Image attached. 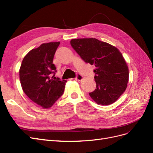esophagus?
<instances>
[{
    "label": "esophagus",
    "mask_w": 153,
    "mask_h": 153,
    "mask_svg": "<svg viewBox=\"0 0 153 153\" xmlns=\"http://www.w3.org/2000/svg\"><path fill=\"white\" fill-rule=\"evenodd\" d=\"M75 79L77 80V81H82L83 79V76H81V74H77Z\"/></svg>",
    "instance_id": "34e87169"
}]
</instances>
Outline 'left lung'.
I'll return each mask as SVG.
<instances>
[{
    "instance_id": "obj_1",
    "label": "left lung",
    "mask_w": 153,
    "mask_h": 153,
    "mask_svg": "<svg viewBox=\"0 0 153 153\" xmlns=\"http://www.w3.org/2000/svg\"><path fill=\"white\" fill-rule=\"evenodd\" d=\"M71 44L86 63L96 67L94 91L90 96L97 104L115 102L126 89L129 71L125 58L114 46L95 38L75 39Z\"/></svg>"
}]
</instances>
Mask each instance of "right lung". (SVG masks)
Segmentation results:
<instances>
[{"label":"right lung","instance_id":"add662e5","mask_svg":"<svg viewBox=\"0 0 153 153\" xmlns=\"http://www.w3.org/2000/svg\"><path fill=\"white\" fill-rule=\"evenodd\" d=\"M60 42L43 43L24 57L19 68V79L27 96L43 109H48L63 93L66 80L55 77L54 55ZM54 75L51 77V74Z\"/></svg>","mask_w":153,"mask_h":153}]
</instances>
